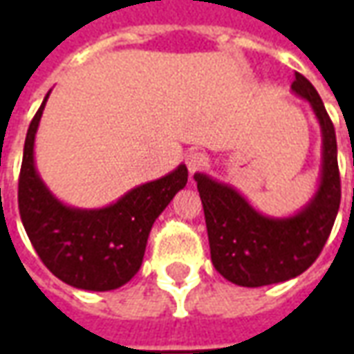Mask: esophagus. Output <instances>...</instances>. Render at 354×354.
Segmentation results:
<instances>
[{
  "instance_id": "esophagus-1",
  "label": "esophagus",
  "mask_w": 354,
  "mask_h": 354,
  "mask_svg": "<svg viewBox=\"0 0 354 354\" xmlns=\"http://www.w3.org/2000/svg\"><path fill=\"white\" fill-rule=\"evenodd\" d=\"M207 155L201 153V151H189V153L185 155V165H187V170H189V174H195V172H199L207 167Z\"/></svg>"
}]
</instances>
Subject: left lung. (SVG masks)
<instances>
[{
  "mask_svg": "<svg viewBox=\"0 0 354 354\" xmlns=\"http://www.w3.org/2000/svg\"><path fill=\"white\" fill-rule=\"evenodd\" d=\"M292 93L304 98L317 117L322 136L319 185L313 197L290 216H267L233 185L195 172L210 258L216 271L237 286L258 288L294 279L319 258L342 201L337 142L326 108L309 81L296 73Z\"/></svg>",
  "mask_w": 354,
  "mask_h": 354,
  "instance_id": "left-lung-1",
  "label": "left lung"
}]
</instances>
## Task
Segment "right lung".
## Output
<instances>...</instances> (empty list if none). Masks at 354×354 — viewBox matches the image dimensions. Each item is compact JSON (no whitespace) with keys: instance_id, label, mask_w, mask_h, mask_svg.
Listing matches in <instances>:
<instances>
[{"instance_id":"1","label":"right lung","mask_w":354,"mask_h":354,"mask_svg":"<svg viewBox=\"0 0 354 354\" xmlns=\"http://www.w3.org/2000/svg\"><path fill=\"white\" fill-rule=\"evenodd\" d=\"M50 91L30 123L19 180V208L30 243L50 273L73 288L108 292L138 273L147 237L169 203L187 184V167L132 187L102 208L70 207L37 172L35 134Z\"/></svg>"}]
</instances>
